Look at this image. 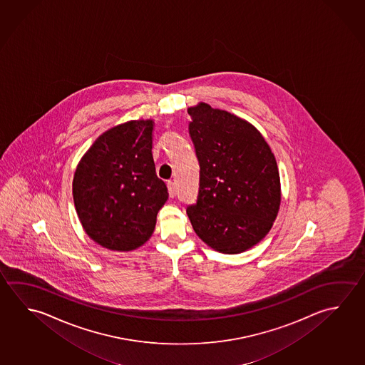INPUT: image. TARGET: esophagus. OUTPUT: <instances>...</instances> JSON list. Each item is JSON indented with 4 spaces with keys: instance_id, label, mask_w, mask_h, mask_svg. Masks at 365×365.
I'll return each mask as SVG.
<instances>
[{
    "instance_id": "34e87169",
    "label": "esophagus",
    "mask_w": 365,
    "mask_h": 365,
    "mask_svg": "<svg viewBox=\"0 0 365 365\" xmlns=\"http://www.w3.org/2000/svg\"><path fill=\"white\" fill-rule=\"evenodd\" d=\"M168 191H169V196L173 198L175 196V185H174L173 182H168Z\"/></svg>"
}]
</instances>
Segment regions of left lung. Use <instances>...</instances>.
Returning a JSON list of instances; mask_svg holds the SVG:
<instances>
[{
  "instance_id": "8db88e82",
  "label": "left lung",
  "mask_w": 365,
  "mask_h": 365,
  "mask_svg": "<svg viewBox=\"0 0 365 365\" xmlns=\"http://www.w3.org/2000/svg\"><path fill=\"white\" fill-rule=\"evenodd\" d=\"M188 114L200 187L187 215L211 249L241 254L268 235L278 215L281 180L274 154L240 116L205 103L188 108Z\"/></svg>"
}]
</instances>
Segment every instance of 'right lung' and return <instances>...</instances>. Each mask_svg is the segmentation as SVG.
Here are the masks:
<instances>
[{"instance_id":"obj_1","label":"right lung","mask_w":365,"mask_h":365,"mask_svg":"<svg viewBox=\"0 0 365 365\" xmlns=\"http://www.w3.org/2000/svg\"><path fill=\"white\" fill-rule=\"evenodd\" d=\"M153 119L129 120L98 135L78 163L73 198L91 240L113 251L141 247L168 200L153 158Z\"/></svg>"}]
</instances>
